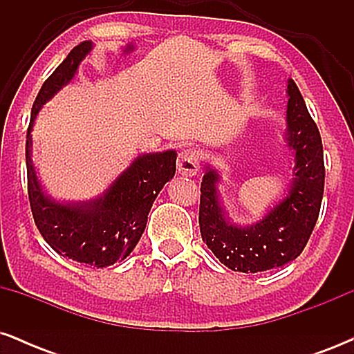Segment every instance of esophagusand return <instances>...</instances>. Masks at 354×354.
Instances as JSON below:
<instances>
[{"instance_id": "esophagus-1", "label": "esophagus", "mask_w": 354, "mask_h": 354, "mask_svg": "<svg viewBox=\"0 0 354 354\" xmlns=\"http://www.w3.org/2000/svg\"><path fill=\"white\" fill-rule=\"evenodd\" d=\"M200 171V153L194 148H185L178 156V173L181 176L193 178Z\"/></svg>"}]
</instances>
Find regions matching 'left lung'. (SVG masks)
Instances as JSON below:
<instances>
[{
    "instance_id": "obj_1",
    "label": "left lung",
    "mask_w": 354,
    "mask_h": 354,
    "mask_svg": "<svg viewBox=\"0 0 354 354\" xmlns=\"http://www.w3.org/2000/svg\"><path fill=\"white\" fill-rule=\"evenodd\" d=\"M284 141L293 153V178L281 200L251 225L233 223L219 196L221 174L205 166L201 181L200 230L203 241L233 271L258 273L295 261L318 219L324 189L321 136L301 93L288 80Z\"/></svg>"
}]
</instances>
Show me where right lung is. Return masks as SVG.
Returning a JSON list of instances; mask_svg holds the SVG:
<instances>
[{
  "label": "right lung",
  "instance_id": "add662e5",
  "mask_svg": "<svg viewBox=\"0 0 354 354\" xmlns=\"http://www.w3.org/2000/svg\"><path fill=\"white\" fill-rule=\"evenodd\" d=\"M91 50V41L73 48L36 96L26 135L28 194L36 226L56 253L93 268H104L124 259L135 250L154 200L176 173V151L140 154L103 193L91 200L59 201L46 193L33 163L31 131L43 104L71 83L81 61Z\"/></svg>",
  "mask_w": 354,
  "mask_h": 354
}]
</instances>
